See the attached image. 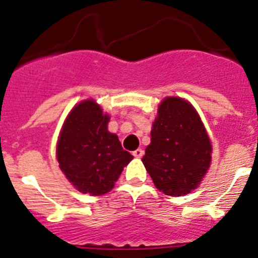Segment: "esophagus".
<instances>
[{"instance_id": "esophagus-1", "label": "esophagus", "mask_w": 258, "mask_h": 258, "mask_svg": "<svg viewBox=\"0 0 258 258\" xmlns=\"http://www.w3.org/2000/svg\"><path fill=\"white\" fill-rule=\"evenodd\" d=\"M132 155L137 158L142 157V156H144V150H141V148H137L136 151H134V153H132Z\"/></svg>"}]
</instances>
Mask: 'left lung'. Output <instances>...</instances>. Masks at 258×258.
Masks as SVG:
<instances>
[{"label":"left lung","instance_id":"1","mask_svg":"<svg viewBox=\"0 0 258 258\" xmlns=\"http://www.w3.org/2000/svg\"><path fill=\"white\" fill-rule=\"evenodd\" d=\"M211 152L209 135L194 106L183 98L166 97L142 157L155 186L168 196L189 194L206 175Z\"/></svg>","mask_w":258,"mask_h":258}]
</instances>
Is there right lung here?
<instances>
[{"label":"right lung","mask_w":258,"mask_h":258,"mask_svg":"<svg viewBox=\"0 0 258 258\" xmlns=\"http://www.w3.org/2000/svg\"><path fill=\"white\" fill-rule=\"evenodd\" d=\"M110 116L93 100L75 106L57 142V161L66 178L82 194L110 192L134 156L107 130Z\"/></svg>","instance_id":"obj_1"}]
</instances>
